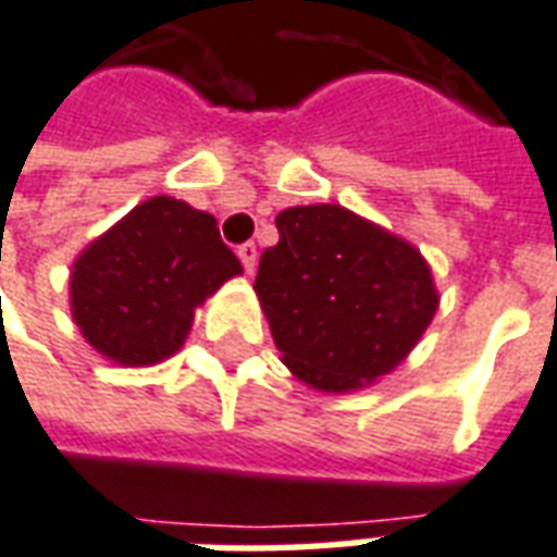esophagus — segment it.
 Here are the masks:
<instances>
[{
  "mask_svg": "<svg viewBox=\"0 0 557 557\" xmlns=\"http://www.w3.org/2000/svg\"><path fill=\"white\" fill-rule=\"evenodd\" d=\"M238 259H240V265H244V271H247V274H252V271H256V259H259V256H256V244H252V240L240 244Z\"/></svg>",
  "mask_w": 557,
  "mask_h": 557,
  "instance_id": "obj_1",
  "label": "esophagus"
}]
</instances>
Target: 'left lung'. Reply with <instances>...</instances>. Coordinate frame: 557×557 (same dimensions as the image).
Listing matches in <instances>:
<instances>
[{"label":"left lung","mask_w":557,"mask_h":557,"mask_svg":"<svg viewBox=\"0 0 557 557\" xmlns=\"http://www.w3.org/2000/svg\"><path fill=\"white\" fill-rule=\"evenodd\" d=\"M277 232L252 289L292 373L346 392L392 371L437 310L419 250L341 205L289 208Z\"/></svg>","instance_id":"1"}]
</instances>
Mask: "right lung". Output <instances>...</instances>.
Wrapping results in <instances>:
<instances>
[{
  "label": "right lung",
  "mask_w": 557,
  "mask_h": 557,
  "mask_svg": "<svg viewBox=\"0 0 557 557\" xmlns=\"http://www.w3.org/2000/svg\"><path fill=\"white\" fill-rule=\"evenodd\" d=\"M240 262L211 213L157 196L92 240L72 271V317L102 356L157 364L177 352L196 310Z\"/></svg>",
  "instance_id": "right-lung-1"
}]
</instances>
